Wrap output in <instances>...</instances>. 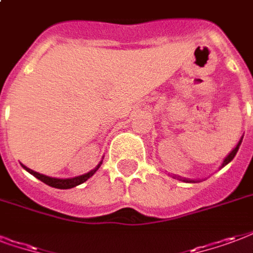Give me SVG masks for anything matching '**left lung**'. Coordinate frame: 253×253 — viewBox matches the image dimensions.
Listing matches in <instances>:
<instances>
[{
    "label": "left lung",
    "instance_id": "obj_1",
    "mask_svg": "<svg viewBox=\"0 0 253 253\" xmlns=\"http://www.w3.org/2000/svg\"><path fill=\"white\" fill-rule=\"evenodd\" d=\"M242 141H243V136H242V138L239 140V142H237V144H236V147L233 148L232 151L228 153L227 157L224 159L223 164H221V168H223V167H225V165H227L228 163H231V161L233 160V157L236 156V153H237V151H239V147H240V144H242ZM170 176H172V177H173V178H177V180H180V181H185V183H197V181H199V180H192V178L181 177V176H177V174H170Z\"/></svg>",
    "mask_w": 253,
    "mask_h": 253
}]
</instances>
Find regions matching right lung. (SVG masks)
Segmentation results:
<instances>
[{"label": "right lung", "mask_w": 253, "mask_h": 253, "mask_svg": "<svg viewBox=\"0 0 253 253\" xmlns=\"http://www.w3.org/2000/svg\"><path fill=\"white\" fill-rule=\"evenodd\" d=\"M102 164V160L98 163V165L96 168H93L92 170H89L88 173H84L81 176H76V177H70V178H56V177H50V176H46V174H42V173H39V172H36V170L30 169L28 167H25L24 164L22 165V168L25 170H28L30 174H33L34 177H37L39 180H41L42 183H45L46 185L49 187H53V188H58V189H69V188H75L80 184L85 183L89 177H92L93 174L97 172V169L101 167Z\"/></svg>", "instance_id": "add662e5"}]
</instances>
